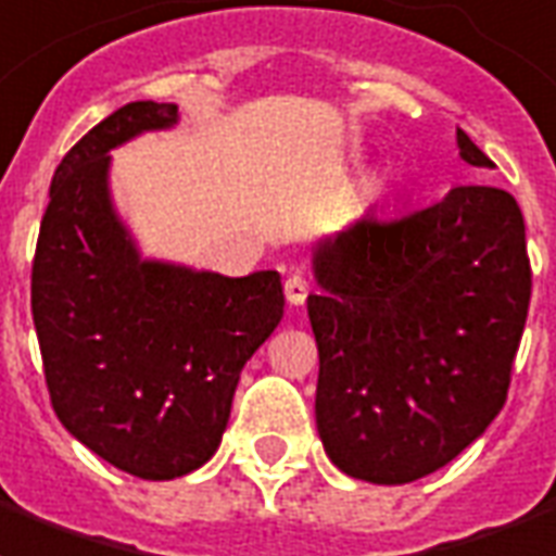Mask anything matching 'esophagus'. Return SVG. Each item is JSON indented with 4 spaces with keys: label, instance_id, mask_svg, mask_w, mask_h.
I'll return each mask as SVG.
<instances>
[{
    "label": "esophagus",
    "instance_id": "1",
    "mask_svg": "<svg viewBox=\"0 0 556 556\" xmlns=\"http://www.w3.org/2000/svg\"><path fill=\"white\" fill-rule=\"evenodd\" d=\"M306 294H309V282H306V277L303 274H289L286 277V298H289L291 306H300L303 300H306Z\"/></svg>",
    "mask_w": 556,
    "mask_h": 556
}]
</instances>
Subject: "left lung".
Wrapping results in <instances>:
<instances>
[{"label": "left lung", "instance_id": "left-lung-1", "mask_svg": "<svg viewBox=\"0 0 556 556\" xmlns=\"http://www.w3.org/2000/svg\"><path fill=\"white\" fill-rule=\"evenodd\" d=\"M463 162L492 167L466 131ZM315 418L344 475L413 483L504 409L530 306L525 217L504 188L459 185L427 208L356 217L312 253Z\"/></svg>", "mask_w": 556, "mask_h": 556}]
</instances>
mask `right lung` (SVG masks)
<instances>
[{
	"label": "right lung",
	"instance_id": "1",
	"mask_svg": "<svg viewBox=\"0 0 556 556\" xmlns=\"http://www.w3.org/2000/svg\"><path fill=\"white\" fill-rule=\"evenodd\" d=\"M179 121L129 102L61 159L31 262L52 409L81 445L143 480L212 459L247 359L282 320L277 270L220 277L147 262L109 194V152Z\"/></svg>",
	"mask_w": 556,
	"mask_h": 556
}]
</instances>
